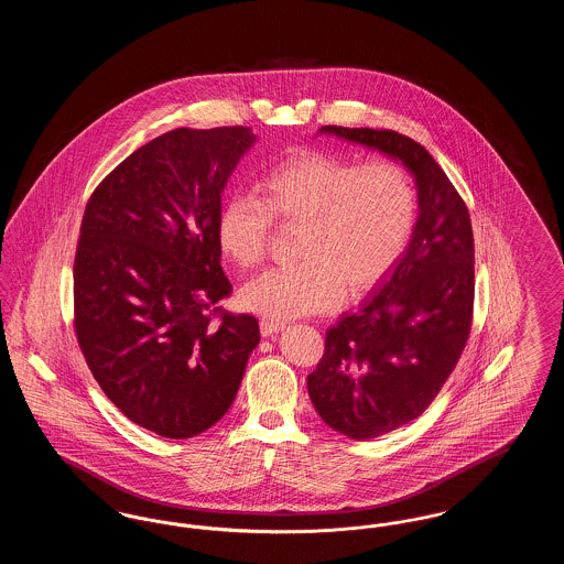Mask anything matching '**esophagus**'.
<instances>
[{"mask_svg":"<svg viewBox=\"0 0 564 564\" xmlns=\"http://www.w3.org/2000/svg\"><path fill=\"white\" fill-rule=\"evenodd\" d=\"M281 329H285V323L269 322V319H262V322H260L262 336H274V334H279Z\"/></svg>","mask_w":564,"mask_h":564,"instance_id":"1","label":"esophagus"}]
</instances>
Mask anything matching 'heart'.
<instances>
[{
  "label": "heart",
  "instance_id": "b5f03b06",
  "mask_svg": "<svg viewBox=\"0 0 564 564\" xmlns=\"http://www.w3.org/2000/svg\"><path fill=\"white\" fill-rule=\"evenodd\" d=\"M264 198L232 194L219 209L215 237L237 267H258L269 249L272 215L302 224L300 264L272 269L241 290L245 311L290 322L336 308L347 294L376 288L410 242L416 192L393 162L357 164L323 152H300L267 173Z\"/></svg>",
  "mask_w": 564,
  "mask_h": 564
}]
</instances>
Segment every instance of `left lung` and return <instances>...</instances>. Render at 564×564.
Wrapping results in <instances>:
<instances>
[{
	"label": "left lung",
	"mask_w": 564,
	"mask_h": 564,
	"mask_svg": "<svg viewBox=\"0 0 564 564\" xmlns=\"http://www.w3.org/2000/svg\"><path fill=\"white\" fill-rule=\"evenodd\" d=\"M317 134L376 150L414 177L419 217L400 262L359 311L325 334L308 375L323 423L350 440H372L419 419L465 349L474 311L469 212L430 152L395 131L322 127Z\"/></svg>",
	"instance_id": "8db88e82"
}]
</instances>
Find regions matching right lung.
Listing matches in <instances>:
<instances>
[{"mask_svg": "<svg viewBox=\"0 0 564 564\" xmlns=\"http://www.w3.org/2000/svg\"><path fill=\"white\" fill-rule=\"evenodd\" d=\"M258 137L247 127L175 129L120 162L93 192L74 262L76 334L113 405L184 440L214 427L260 343L230 294L215 237L221 194Z\"/></svg>", "mask_w": 564, "mask_h": 564, "instance_id": "obj_1", "label": "right lung"}]
</instances>
